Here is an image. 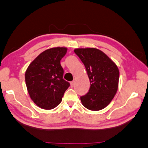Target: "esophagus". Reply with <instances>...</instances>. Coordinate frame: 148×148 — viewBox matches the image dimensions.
<instances>
[{"mask_svg":"<svg viewBox=\"0 0 148 148\" xmlns=\"http://www.w3.org/2000/svg\"><path fill=\"white\" fill-rule=\"evenodd\" d=\"M71 87H73V86H74V81H73V82H71Z\"/></svg>","mask_w":148,"mask_h":148,"instance_id":"esophagus-1","label":"esophagus"}]
</instances>
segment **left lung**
Segmentation results:
<instances>
[{"mask_svg":"<svg viewBox=\"0 0 148 148\" xmlns=\"http://www.w3.org/2000/svg\"><path fill=\"white\" fill-rule=\"evenodd\" d=\"M74 51L85 65L90 82L88 92L81 97L82 105L90 110H101L117 93L119 79L117 66L98 49L79 48Z\"/></svg>","mask_w":148,"mask_h":148,"instance_id":"8db88e82","label":"left lung"}]
</instances>
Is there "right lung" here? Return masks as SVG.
Returning <instances> with one entry per match:
<instances>
[{"label": "right lung", "mask_w": 148, "mask_h": 148, "mask_svg": "<svg viewBox=\"0 0 148 148\" xmlns=\"http://www.w3.org/2000/svg\"><path fill=\"white\" fill-rule=\"evenodd\" d=\"M67 51L66 47L47 49L28 66L25 74V84L31 99L40 108L51 110L62 102L70 86L63 79L60 60Z\"/></svg>", "instance_id": "add662e5"}]
</instances>
